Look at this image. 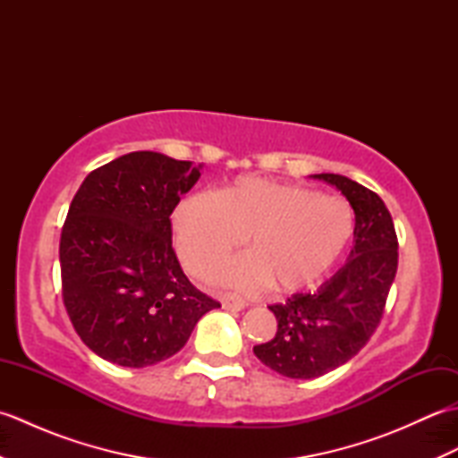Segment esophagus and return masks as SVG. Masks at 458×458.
<instances>
[{"label": "esophagus", "instance_id": "obj_1", "mask_svg": "<svg viewBox=\"0 0 458 458\" xmlns=\"http://www.w3.org/2000/svg\"><path fill=\"white\" fill-rule=\"evenodd\" d=\"M222 307L224 309H232V310H242L246 307V301L242 299V297H238V295H232V293H226V295H222Z\"/></svg>", "mask_w": 458, "mask_h": 458}]
</instances>
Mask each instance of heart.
Here are the masks:
<instances>
[{"mask_svg": "<svg viewBox=\"0 0 458 458\" xmlns=\"http://www.w3.org/2000/svg\"><path fill=\"white\" fill-rule=\"evenodd\" d=\"M173 230L191 274L204 276L248 238L250 254L224 259L210 271L212 284L295 293L317 285L343 258L354 238V212L346 200L313 189L244 177L222 192L184 199Z\"/></svg>", "mask_w": 458, "mask_h": 458, "instance_id": "1", "label": "heart"}]
</instances>
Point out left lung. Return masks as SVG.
Here are the masks:
<instances>
[{
	"mask_svg": "<svg viewBox=\"0 0 458 458\" xmlns=\"http://www.w3.org/2000/svg\"><path fill=\"white\" fill-rule=\"evenodd\" d=\"M323 179L354 208V248L350 258L315 293H295L271 305L277 333L254 346L261 364L295 377H318L346 364L376 333L397 271V234L390 210L374 191L335 173Z\"/></svg>",
	"mask_w": 458,
	"mask_h": 458,
	"instance_id": "8db88e82",
	"label": "left lung"
}]
</instances>
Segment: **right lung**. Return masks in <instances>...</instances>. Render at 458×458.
<instances>
[{
	"label": "right lung",
	"mask_w": 458,
	"mask_h": 458,
	"mask_svg": "<svg viewBox=\"0 0 458 458\" xmlns=\"http://www.w3.org/2000/svg\"><path fill=\"white\" fill-rule=\"evenodd\" d=\"M200 165L133 151L94 169L61 232L68 318L82 343L125 368L167 360L220 303L194 287L173 250L171 214Z\"/></svg>",
	"instance_id": "add662e5"
}]
</instances>
